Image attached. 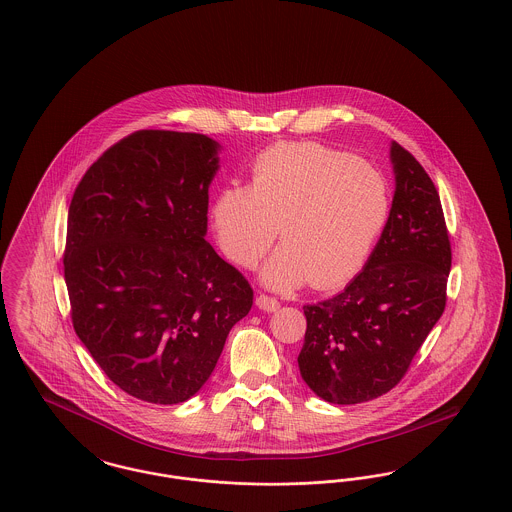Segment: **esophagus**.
<instances>
[{
    "label": "esophagus",
    "instance_id": "obj_1",
    "mask_svg": "<svg viewBox=\"0 0 512 512\" xmlns=\"http://www.w3.org/2000/svg\"><path fill=\"white\" fill-rule=\"evenodd\" d=\"M257 307L263 309V311H276L280 307V301L272 298V296H267V294H261L257 298Z\"/></svg>",
    "mask_w": 512,
    "mask_h": 512
}]
</instances>
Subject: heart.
Returning <instances> with one entry per match:
<instances>
[{
    "label": "heart",
    "mask_w": 512,
    "mask_h": 512,
    "mask_svg": "<svg viewBox=\"0 0 512 512\" xmlns=\"http://www.w3.org/2000/svg\"><path fill=\"white\" fill-rule=\"evenodd\" d=\"M392 212L391 183L354 154L321 143H278L251 164L249 185L222 187L211 222L222 253L253 269L280 228L282 247L263 271L278 290L307 282L332 290L369 261Z\"/></svg>",
    "instance_id": "obj_1"
}]
</instances>
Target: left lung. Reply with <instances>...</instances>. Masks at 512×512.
I'll list each match as a JSON object with an SVG mask.
<instances>
[{
    "mask_svg": "<svg viewBox=\"0 0 512 512\" xmlns=\"http://www.w3.org/2000/svg\"><path fill=\"white\" fill-rule=\"evenodd\" d=\"M391 220L363 271L331 300L303 305L301 377L332 404L394 389L447 305L452 251L435 183L392 143Z\"/></svg>",
    "mask_w": 512,
    "mask_h": 512,
    "instance_id": "1",
    "label": "left lung"
}]
</instances>
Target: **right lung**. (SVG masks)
Listing matches in <instances>:
<instances>
[{
	"label": "right lung",
	"instance_id": "1",
	"mask_svg": "<svg viewBox=\"0 0 512 512\" xmlns=\"http://www.w3.org/2000/svg\"><path fill=\"white\" fill-rule=\"evenodd\" d=\"M218 143L141 129L79 181L63 274L73 329L106 377L151 404H180L211 377L253 288L205 240Z\"/></svg>",
	"mask_w": 512,
	"mask_h": 512
}]
</instances>
